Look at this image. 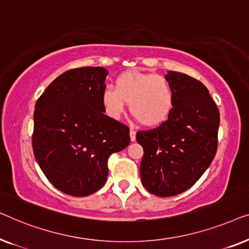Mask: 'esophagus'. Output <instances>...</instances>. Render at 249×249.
I'll return each mask as SVG.
<instances>
[{"mask_svg": "<svg viewBox=\"0 0 249 249\" xmlns=\"http://www.w3.org/2000/svg\"><path fill=\"white\" fill-rule=\"evenodd\" d=\"M129 136H131V141H132V142L135 141V139H136V132H135L133 128L129 129Z\"/></svg>", "mask_w": 249, "mask_h": 249, "instance_id": "1", "label": "esophagus"}]
</instances>
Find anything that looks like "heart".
Segmentation results:
<instances>
[{
    "mask_svg": "<svg viewBox=\"0 0 249 249\" xmlns=\"http://www.w3.org/2000/svg\"><path fill=\"white\" fill-rule=\"evenodd\" d=\"M175 91L164 76L128 71L115 80V89L105 88L101 105L108 116L118 120L124 114L126 104L140 123L153 127L167 121L173 111Z\"/></svg>",
    "mask_w": 249,
    "mask_h": 249,
    "instance_id": "heart-1",
    "label": "heart"
}]
</instances>
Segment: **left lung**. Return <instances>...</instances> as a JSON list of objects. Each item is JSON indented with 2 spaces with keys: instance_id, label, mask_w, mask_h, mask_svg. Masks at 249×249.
Listing matches in <instances>:
<instances>
[{
  "instance_id": "left-lung-1",
  "label": "left lung",
  "mask_w": 249,
  "mask_h": 249,
  "mask_svg": "<svg viewBox=\"0 0 249 249\" xmlns=\"http://www.w3.org/2000/svg\"><path fill=\"white\" fill-rule=\"evenodd\" d=\"M175 101L166 122L139 131L142 145L140 175L143 186L161 197L180 194L199 179L214 159L218 148L220 113L201 81L169 71Z\"/></svg>"
}]
</instances>
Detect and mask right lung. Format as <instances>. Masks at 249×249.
I'll list each match as a JSON object with an SVG mask.
<instances>
[{
	"label": "right lung",
	"mask_w": 249,
	"mask_h": 249,
	"mask_svg": "<svg viewBox=\"0 0 249 249\" xmlns=\"http://www.w3.org/2000/svg\"><path fill=\"white\" fill-rule=\"evenodd\" d=\"M107 70L87 66L57 76L38 98L33 149L54 186L88 196L104 186L108 158L129 144V128L104 114L101 93Z\"/></svg>",
	"instance_id": "right-lung-1"
}]
</instances>
